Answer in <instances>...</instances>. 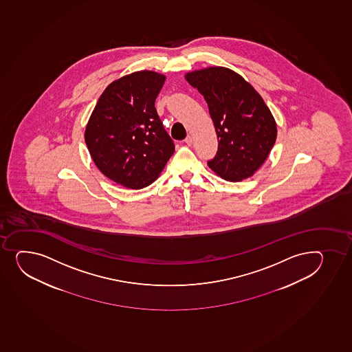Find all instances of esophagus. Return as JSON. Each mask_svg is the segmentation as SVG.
Returning <instances> with one entry per match:
<instances>
[{"label": "esophagus", "instance_id": "34e87169", "mask_svg": "<svg viewBox=\"0 0 352 352\" xmlns=\"http://www.w3.org/2000/svg\"><path fill=\"white\" fill-rule=\"evenodd\" d=\"M185 144H192V137L191 135H188V137L185 138Z\"/></svg>", "mask_w": 352, "mask_h": 352}]
</instances>
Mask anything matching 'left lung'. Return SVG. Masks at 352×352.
Returning a JSON list of instances; mask_svg holds the SVG:
<instances>
[{
    "label": "left lung",
    "instance_id": "left-lung-1",
    "mask_svg": "<svg viewBox=\"0 0 352 352\" xmlns=\"http://www.w3.org/2000/svg\"><path fill=\"white\" fill-rule=\"evenodd\" d=\"M208 105L218 137V152L208 167L220 177H250L267 160L277 138V125L252 85L225 67H208L185 75Z\"/></svg>",
    "mask_w": 352,
    "mask_h": 352
}]
</instances>
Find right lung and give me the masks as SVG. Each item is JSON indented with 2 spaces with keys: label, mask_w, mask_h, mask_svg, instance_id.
<instances>
[{
  "label": "right lung",
  "mask_w": 352,
  "mask_h": 352,
  "mask_svg": "<svg viewBox=\"0 0 352 352\" xmlns=\"http://www.w3.org/2000/svg\"><path fill=\"white\" fill-rule=\"evenodd\" d=\"M164 81V75L141 71L112 82L85 129V144L96 167L129 189L152 184L175 152L155 109Z\"/></svg>",
  "instance_id": "1"
}]
</instances>
